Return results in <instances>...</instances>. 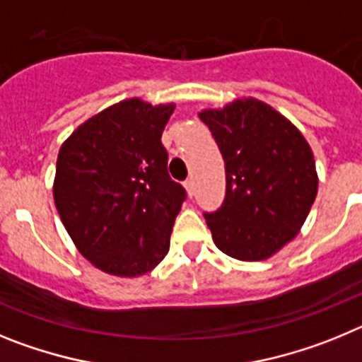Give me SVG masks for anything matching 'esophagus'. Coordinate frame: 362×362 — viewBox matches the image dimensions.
I'll return each mask as SVG.
<instances>
[{
    "label": "esophagus",
    "mask_w": 362,
    "mask_h": 362,
    "mask_svg": "<svg viewBox=\"0 0 362 362\" xmlns=\"http://www.w3.org/2000/svg\"><path fill=\"white\" fill-rule=\"evenodd\" d=\"M185 188H187L188 196L194 197V194H196V183H194V179H187V181H185Z\"/></svg>",
    "instance_id": "obj_1"
}]
</instances>
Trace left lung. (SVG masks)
<instances>
[{
  "label": "left lung",
  "mask_w": 362,
  "mask_h": 362,
  "mask_svg": "<svg viewBox=\"0 0 362 362\" xmlns=\"http://www.w3.org/2000/svg\"><path fill=\"white\" fill-rule=\"evenodd\" d=\"M212 132L226 172L221 209L204 214L221 252L263 261L299 233L319 179L305 136L283 114L255 98L199 112Z\"/></svg>",
  "instance_id": "left-lung-1"
}]
</instances>
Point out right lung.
<instances>
[{
  "label": "right lung",
  "instance_id": "right-lung-1",
  "mask_svg": "<svg viewBox=\"0 0 362 362\" xmlns=\"http://www.w3.org/2000/svg\"><path fill=\"white\" fill-rule=\"evenodd\" d=\"M174 108L124 99L79 124L57 153V214L79 254L112 276H143L170 248L187 197L161 143Z\"/></svg>",
  "mask_w": 362,
  "mask_h": 362
}]
</instances>
